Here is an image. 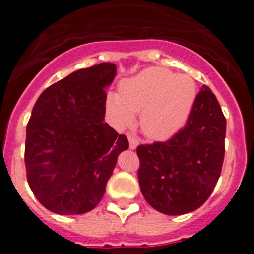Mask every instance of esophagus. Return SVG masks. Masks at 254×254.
Masks as SVG:
<instances>
[{"label":"esophagus","mask_w":254,"mask_h":254,"mask_svg":"<svg viewBox=\"0 0 254 254\" xmlns=\"http://www.w3.org/2000/svg\"><path fill=\"white\" fill-rule=\"evenodd\" d=\"M128 141H129V149L134 150V149H136V147H137V145H138L137 138L133 137L132 134H128Z\"/></svg>","instance_id":"1"}]
</instances>
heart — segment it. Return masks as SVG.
I'll list each match as a JSON object with an SVG mask.
<instances>
[{"instance_id": "1", "label": "heart", "mask_w": 254, "mask_h": 254, "mask_svg": "<svg viewBox=\"0 0 254 254\" xmlns=\"http://www.w3.org/2000/svg\"><path fill=\"white\" fill-rule=\"evenodd\" d=\"M197 96L196 82L159 67L126 80L120 94H111L107 111L118 126H129L140 113V127L152 140H165L185 125Z\"/></svg>"}]
</instances>
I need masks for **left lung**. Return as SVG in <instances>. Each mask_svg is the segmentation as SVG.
<instances>
[{"label": "left lung", "instance_id": "1", "mask_svg": "<svg viewBox=\"0 0 254 254\" xmlns=\"http://www.w3.org/2000/svg\"><path fill=\"white\" fill-rule=\"evenodd\" d=\"M225 133L221 107L203 85L183 128L164 142L137 146L138 182L149 205L167 215L201 207L219 181Z\"/></svg>", "mask_w": 254, "mask_h": 254}]
</instances>
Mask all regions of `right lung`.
I'll return each instance as SVG.
<instances>
[{
  "label": "right lung",
  "instance_id": "right-lung-1",
  "mask_svg": "<svg viewBox=\"0 0 254 254\" xmlns=\"http://www.w3.org/2000/svg\"><path fill=\"white\" fill-rule=\"evenodd\" d=\"M116 64L77 69L47 87L26 126V178L37 199L60 215L93 210L128 140L105 123V87Z\"/></svg>",
  "mask_w": 254,
  "mask_h": 254
}]
</instances>
